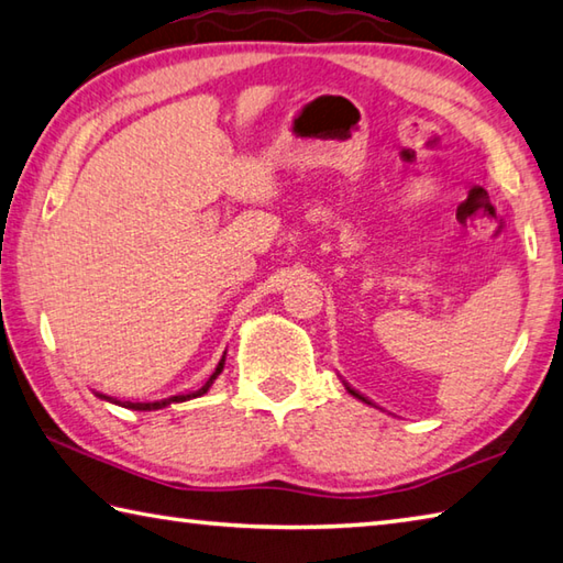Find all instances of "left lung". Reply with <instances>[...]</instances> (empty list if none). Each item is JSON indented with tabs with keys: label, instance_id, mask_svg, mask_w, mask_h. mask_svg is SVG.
<instances>
[{
	"label": "left lung",
	"instance_id": "obj_1",
	"mask_svg": "<svg viewBox=\"0 0 563 563\" xmlns=\"http://www.w3.org/2000/svg\"><path fill=\"white\" fill-rule=\"evenodd\" d=\"M344 386H346V391H350V394H352L354 398H360V401H364V404H372V401H369V398H366V396H362L360 391H354V388H352L350 384H344ZM372 406H374V404H372Z\"/></svg>",
	"mask_w": 563,
	"mask_h": 563
}]
</instances>
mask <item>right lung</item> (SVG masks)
I'll return each instance as SVG.
<instances>
[{
  "instance_id": "obj_1",
  "label": "right lung",
  "mask_w": 563,
  "mask_h": 563,
  "mask_svg": "<svg viewBox=\"0 0 563 563\" xmlns=\"http://www.w3.org/2000/svg\"><path fill=\"white\" fill-rule=\"evenodd\" d=\"M223 362H227V354L221 356V362L217 366V372H213L207 384H203L201 388H197V391H189V394H177V396H169V398H159V401H120V398H112V396H106V394H96L100 398H106V401L110 404H118L122 408H132V411H157V408H165L169 404H181V401H189V398H197V396H203L211 388V384L217 382V376L223 372Z\"/></svg>"
}]
</instances>
